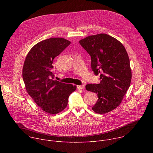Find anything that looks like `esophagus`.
Listing matches in <instances>:
<instances>
[{
	"label": "esophagus",
	"instance_id": "1",
	"mask_svg": "<svg viewBox=\"0 0 153 153\" xmlns=\"http://www.w3.org/2000/svg\"><path fill=\"white\" fill-rule=\"evenodd\" d=\"M77 88L79 90H83V89L85 88V85H78V86H77Z\"/></svg>",
	"mask_w": 153,
	"mask_h": 153
}]
</instances>
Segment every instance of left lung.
Instances as JSON below:
<instances>
[{
	"instance_id": "1",
	"label": "left lung",
	"mask_w": 153,
	"mask_h": 153,
	"mask_svg": "<svg viewBox=\"0 0 153 153\" xmlns=\"http://www.w3.org/2000/svg\"><path fill=\"white\" fill-rule=\"evenodd\" d=\"M91 58V69L100 74L99 84H88L87 91L97 94L92 110L98 114L111 111L121 103L130 86L131 70L128 53L122 43L106 34L86 37L79 41Z\"/></svg>"
}]
</instances>
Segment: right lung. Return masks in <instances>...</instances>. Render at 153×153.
<instances>
[{
	"instance_id": "right-lung-1",
	"label": "right lung",
	"mask_w": 153,
	"mask_h": 153,
	"mask_svg": "<svg viewBox=\"0 0 153 153\" xmlns=\"http://www.w3.org/2000/svg\"><path fill=\"white\" fill-rule=\"evenodd\" d=\"M71 42L61 37L42 40L28 53L24 63L22 77L28 94L42 110L57 114L67 107L70 95L76 86L54 80V59Z\"/></svg>"
}]
</instances>
